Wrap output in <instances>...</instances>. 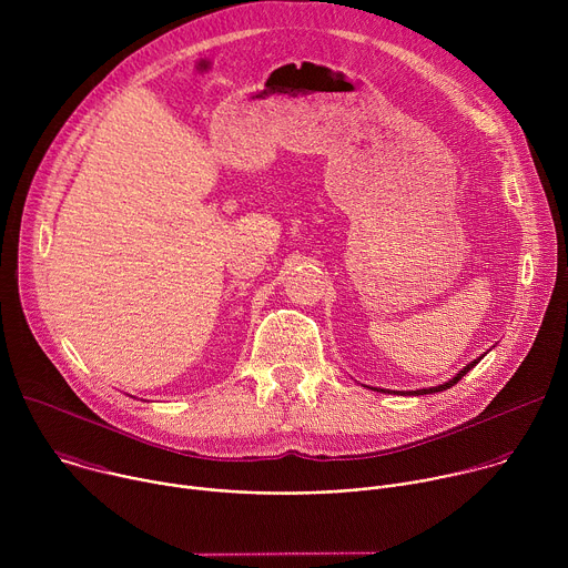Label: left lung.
Here are the masks:
<instances>
[{
	"label": "left lung",
	"mask_w": 568,
	"mask_h": 568,
	"mask_svg": "<svg viewBox=\"0 0 568 568\" xmlns=\"http://www.w3.org/2000/svg\"><path fill=\"white\" fill-rule=\"evenodd\" d=\"M480 359H483V355H480V357H476L474 362H469L467 366H463V368H460V371H458V373H456V375H454L452 379H447V382H443V384H438V386H429V388H418V390H407V395H429V393L447 390V388H452V386H454V384H456V382H458V379H460L463 375H467V373H469V371H471V368H474V366H476V364H478ZM368 388H371V386H368ZM373 390H382V393H388V388H373ZM393 393H397V390H393ZM402 395H404V393H402Z\"/></svg>",
	"instance_id": "8db88e82"
}]
</instances>
